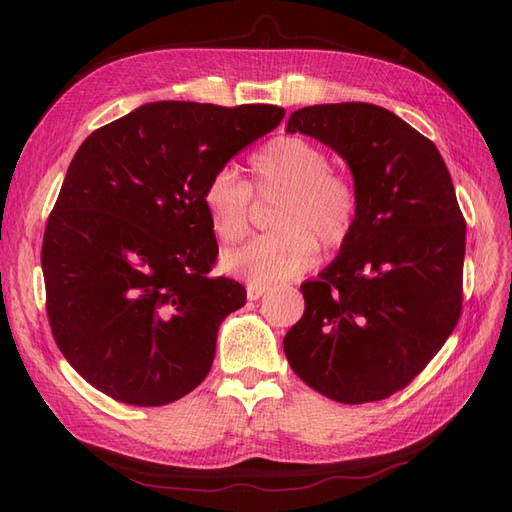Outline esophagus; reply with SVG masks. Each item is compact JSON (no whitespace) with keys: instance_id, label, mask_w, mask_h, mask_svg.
Returning <instances> with one entry per match:
<instances>
[{"instance_id":"34e87169","label":"esophagus","mask_w":512,"mask_h":512,"mask_svg":"<svg viewBox=\"0 0 512 512\" xmlns=\"http://www.w3.org/2000/svg\"><path fill=\"white\" fill-rule=\"evenodd\" d=\"M265 292H267L265 286H252V284H250V286H247V299H250V301H258Z\"/></svg>"}]
</instances>
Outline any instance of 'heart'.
<instances>
[{
    "label": "heart",
    "mask_w": 512,
    "mask_h": 512,
    "mask_svg": "<svg viewBox=\"0 0 512 512\" xmlns=\"http://www.w3.org/2000/svg\"><path fill=\"white\" fill-rule=\"evenodd\" d=\"M252 181L235 168L215 170L203 190L209 226L220 243H237L250 230L252 196L277 198L275 228L222 258L232 275L269 286L303 275L322 250L337 252L359 222L361 192L352 177L331 168L327 151L303 136H277L250 158Z\"/></svg>",
    "instance_id": "1"
}]
</instances>
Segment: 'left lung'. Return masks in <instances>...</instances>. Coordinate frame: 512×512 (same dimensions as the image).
<instances>
[{
  "instance_id": "left-lung-1",
  "label": "left lung",
  "mask_w": 512,
  "mask_h": 512,
  "mask_svg": "<svg viewBox=\"0 0 512 512\" xmlns=\"http://www.w3.org/2000/svg\"><path fill=\"white\" fill-rule=\"evenodd\" d=\"M286 132L342 156L361 192L350 241L316 282L284 337L307 386L339 404L391 397L421 374L457 327L466 220L453 179L427 136L376 104H316Z\"/></svg>"
}]
</instances>
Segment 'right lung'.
Here are the masks:
<instances>
[{
  "mask_svg": "<svg viewBox=\"0 0 512 512\" xmlns=\"http://www.w3.org/2000/svg\"><path fill=\"white\" fill-rule=\"evenodd\" d=\"M273 104L151 102L91 132L42 241L46 316L66 361L130 406H166L209 374L245 288L215 277L203 190L284 119Z\"/></svg>",
  "mask_w": 512,
  "mask_h": 512,
  "instance_id": "obj_1",
  "label": "right lung"
}]
</instances>
